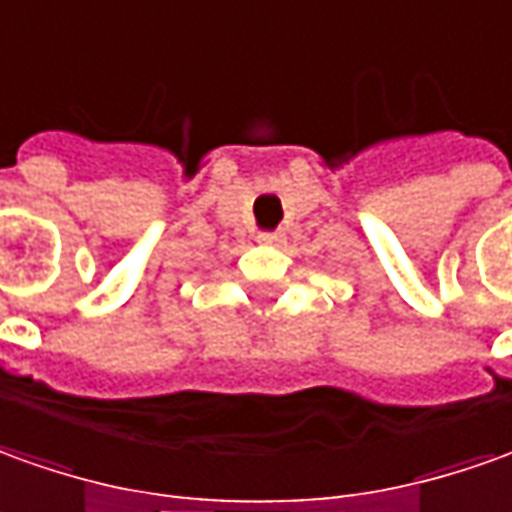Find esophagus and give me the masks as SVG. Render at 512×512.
<instances>
[{
  "mask_svg": "<svg viewBox=\"0 0 512 512\" xmlns=\"http://www.w3.org/2000/svg\"><path fill=\"white\" fill-rule=\"evenodd\" d=\"M257 241H260V243H277V241H280V235H277V232H257Z\"/></svg>",
  "mask_w": 512,
  "mask_h": 512,
  "instance_id": "34e87169",
  "label": "esophagus"
}]
</instances>
